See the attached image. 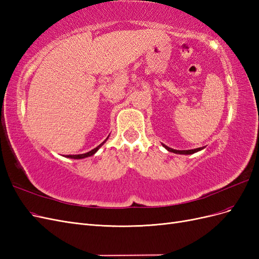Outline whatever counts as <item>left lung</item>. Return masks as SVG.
I'll return each instance as SVG.
<instances>
[{"instance_id": "1", "label": "left lung", "mask_w": 259, "mask_h": 259, "mask_svg": "<svg viewBox=\"0 0 259 259\" xmlns=\"http://www.w3.org/2000/svg\"><path fill=\"white\" fill-rule=\"evenodd\" d=\"M163 146H164V145H163ZM164 147H165L168 151L174 152V153H179V154H192V153H194V152L200 151L201 149H203V148H197V149H192V150H174V149H170V148H168V147H166V146H164Z\"/></svg>"}]
</instances>
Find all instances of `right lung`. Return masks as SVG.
Wrapping results in <instances>:
<instances>
[{"label":"right lung","instance_id":"right-lung-1","mask_svg":"<svg viewBox=\"0 0 259 259\" xmlns=\"http://www.w3.org/2000/svg\"><path fill=\"white\" fill-rule=\"evenodd\" d=\"M105 143V142H104ZM104 143H101L98 147H96V148H94L93 150H91V151H89V152H86V153H82V154H69V155H66L67 158H70V159H83V158H88V156H91V155H93L94 153H95L98 149H99V147H101V145H103Z\"/></svg>","mask_w":259,"mask_h":259}]
</instances>
